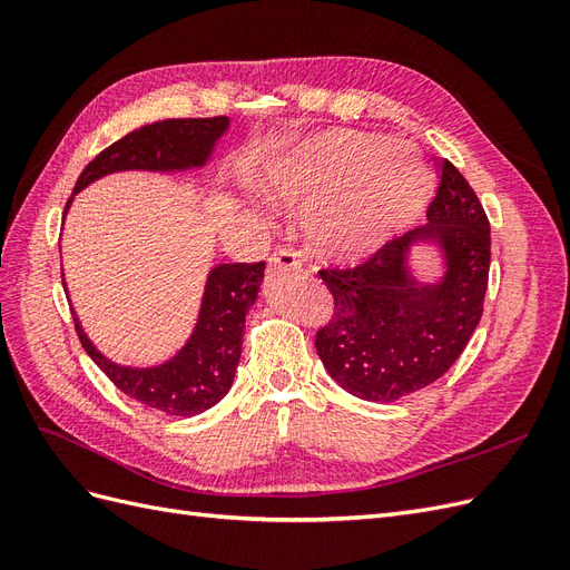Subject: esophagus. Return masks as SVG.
I'll return each instance as SVG.
<instances>
[{
    "instance_id": "obj_1",
    "label": "esophagus",
    "mask_w": 570,
    "mask_h": 570,
    "mask_svg": "<svg viewBox=\"0 0 570 570\" xmlns=\"http://www.w3.org/2000/svg\"><path fill=\"white\" fill-rule=\"evenodd\" d=\"M271 268L275 271H299L302 268V258L295 249L283 247V249H275L271 254Z\"/></svg>"
}]
</instances>
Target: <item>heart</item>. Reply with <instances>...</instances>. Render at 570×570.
Here are the masks:
<instances>
[{
	"instance_id": "obj_1",
	"label": "heart",
	"mask_w": 570,
	"mask_h": 570,
	"mask_svg": "<svg viewBox=\"0 0 570 570\" xmlns=\"http://www.w3.org/2000/svg\"><path fill=\"white\" fill-rule=\"evenodd\" d=\"M258 183L273 202L312 206L306 226L318 245L358 254L421 212L430 174L409 145L368 132H327L268 161Z\"/></svg>"
}]
</instances>
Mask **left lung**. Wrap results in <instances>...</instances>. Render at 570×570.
<instances>
[{
    "mask_svg": "<svg viewBox=\"0 0 570 570\" xmlns=\"http://www.w3.org/2000/svg\"><path fill=\"white\" fill-rule=\"evenodd\" d=\"M428 223L392 237L366 262L321 268L333 318L316 333V352L333 381L368 402H394L452 368L482 316L490 275V220L459 168L440 161ZM435 244L445 258L438 284H419L407 252Z\"/></svg>",
    "mask_w": 570,
    "mask_h": 570,
    "instance_id": "1",
    "label": "left lung"
}]
</instances>
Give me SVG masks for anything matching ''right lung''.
Returning a JSON list of instances; mask_svg holds the SVG:
<instances>
[{
    "mask_svg": "<svg viewBox=\"0 0 570 570\" xmlns=\"http://www.w3.org/2000/svg\"><path fill=\"white\" fill-rule=\"evenodd\" d=\"M228 130L226 116L214 118H168L142 126L118 142L99 151L82 168L73 187L80 193L101 176L116 170H187L209 161L218 137ZM73 197L66 202V212ZM63 212V216H66ZM264 262L220 264L206 278L204 299L193 337L161 366L128 368L101 354L85 335L80 321L76 333L82 350L107 373L109 381L135 402L168 413V416H197L228 394L243 354L245 316L256 302L264 281Z\"/></svg>",
    "mask_w": 570,
    "mask_h": 570,
    "instance_id": "right-lung-1",
    "label": "right lung"
}]
</instances>
